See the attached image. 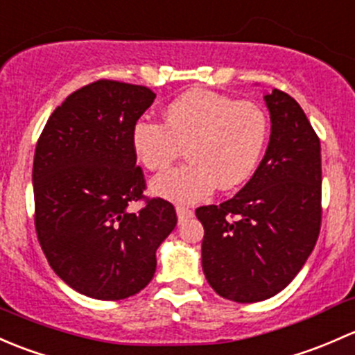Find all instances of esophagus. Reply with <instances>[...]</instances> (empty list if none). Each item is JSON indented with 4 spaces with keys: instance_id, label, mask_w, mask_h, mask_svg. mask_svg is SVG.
<instances>
[{
    "instance_id": "obj_1",
    "label": "esophagus",
    "mask_w": 355,
    "mask_h": 355,
    "mask_svg": "<svg viewBox=\"0 0 355 355\" xmlns=\"http://www.w3.org/2000/svg\"><path fill=\"white\" fill-rule=\"evenodd\" d=\"M176 214H178L179 220H184V218L193 217V210L189 207H184V205H178Z\"/></svg>"
}]
</instances>
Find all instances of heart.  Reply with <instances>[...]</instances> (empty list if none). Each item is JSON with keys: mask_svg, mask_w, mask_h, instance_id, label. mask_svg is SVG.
<instances>
[{"mask_svg": "<svg viewBox=\"0 0 355 355\" xmlns=\"http://www.w3.org/2000/svg\"><path fill=\"white\" fill-rule=\"evenodd\" d=\"M164 123L140 121L131 144L138 162L164 171L182 155L189 160L153 179L157 195L174 202H195L218 186L237 188L257 171L270 137V119L261 105L210 90H189L166 107Z\"/></svg>", "mask_w": 355, "mask_h": 355, "instance_id": "1", "label": "heart"}]
</instances>
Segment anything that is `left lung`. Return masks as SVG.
<instances>
[{
  "instance_id": "1",
  "label": "left lung",
  "mask_w": 355,
  "mask_h": 355,
  "mask_svg": "<svg viewBox=\"0 0 355 355\" xmlns=\"http://www.w3.org/2000/svg\"><path fill=\"white\" fill-rule=\"evenodd\" d=\"M265 101L272 135L257 173L227 202L196 208L205 277L234 302L265 301L286 288L321 229L320 138L288 94L273 89Z\"/></svg>"
}]
</instances>
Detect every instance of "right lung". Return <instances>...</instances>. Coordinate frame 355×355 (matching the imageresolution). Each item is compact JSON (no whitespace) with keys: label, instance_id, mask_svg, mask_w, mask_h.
I'll return each mask as SVG.
<instances>
[{"label":"right lung","instance_id":"add662e5","mask_svg":"<svg viewBox=\"0 0 355 355\" xmlns=\"http://www.w3.org/2000/svg\"><path fill=\"white\" fill-rule=\"evenodd\" d=\"M148 87L101 78L69 94L47 119L34 169V224L61 280L101 301L148 286L155 251L178 224L167 200L148 198L131 135L152 105ZM142 208L131 212V202Z\"/></svg>","mask_w":355,"mask_h":355}]
</instances>
